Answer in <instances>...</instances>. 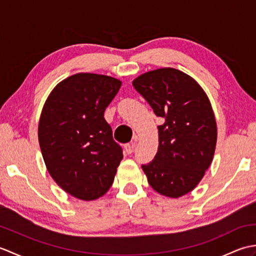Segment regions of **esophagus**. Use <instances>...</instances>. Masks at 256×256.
<instances>
[{"mask_svg":"<svg viewBox=\"0 0 256 256\" xmlns=\"http://www.w3.org/2000/svg\"><path fill=\"white\" fill-rule=\"evenodd\" d=\"M138 140V138L135 136L134 138V140ZM134 144L132 143V144H125L124 145V150H125V152H126L128 154H132L133 153V150H134Z\"/></svg>","mask_w":256,"mask_h":256,"instance_id":"esophagus-1","label":"esophagus"}]
</instances>
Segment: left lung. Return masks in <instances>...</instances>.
I'll return each instance as SVG.
<instances>
[{
    "mask_svg": "<svg viewBox=\"0 0 256 256\" xmlns=\"http://www.w3.org/2000/svg\"><path fill=\"white\" fill-rule=\"evenodd\" d=\"M133 86L164 118L158 150L143 165L150 187L170 198L192 192L214 160L218 130L208 96L189 74L160 68L138 76Z\"/></svg>",
    "mask_w": 256,
    "mask_h": 256,
    "instance_id": "1",
    "label": "left lung"
}]
</instances>
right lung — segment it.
Listing matches in <instances>:
<instances>
[{
  "mask_svg": "<svg viewBox=\"0 0 256 256\" xmlns=\"http://www.w3.org/2000/svg\"><path fill=\"white\" fill-rule=\"evenodd\" d=\"M121 84L110 76L79 72L60 81L42 106L38 140L46 168L77 199L102 197L123 158L104 118Z\"/></svg>",
  "mask_w": 256,
  "mask_h": 256,
  "instance_id": "add662e5",
  "label": "right lung"
}]
</instances>
